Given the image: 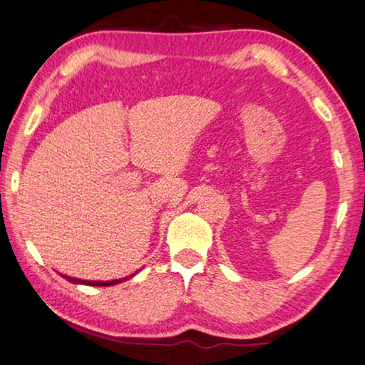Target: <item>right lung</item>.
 <instances>
[{
    "label": "right lung",
    "mask_w": 365,
    "mask_h": 365,
    "mask_svg": "<svg viewBox=\"0 0 365 365\" xmlns=\"http://www.w3.org/2000/svg\"><path fill=\"white\" fill-rule=\"evenodd\" d=\"M134 274H136V272H134ZM134 274H131V276H129V277L116 279V281H81V279H74V277H69V276H63V277L66 279V281L73 282V284H84V286H99V287H103V286H114V284L128 281V279H131Z\"/></svg>",
    "instance_id": "add662e5"
}]
</instances>
